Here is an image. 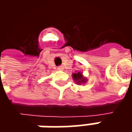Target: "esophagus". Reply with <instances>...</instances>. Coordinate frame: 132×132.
<instances>
[{"instance_id":"esophagus-1","label":"esophagus","mask_w":132,"mask_h":132,"mask_svg":"<svg viewBox=\"0 0 132 132\" xmlns=\"http://www.w3.org/2000/svg\"><path fill=\"white\" fill-rule=\"evenodd\" d=\"M64 68L62 67V66H59V67H58V70H63Z\"/></svg>"}]
</instances>
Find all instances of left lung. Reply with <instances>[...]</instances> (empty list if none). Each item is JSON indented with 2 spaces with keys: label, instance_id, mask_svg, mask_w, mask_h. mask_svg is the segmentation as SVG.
I'll return each mask as SVG.
<instances>
[{
  "label": "left lung",
  "instance_id": "obj_1",
  "mask_svg": "<svg viewBox=\"0 0 132 132\" xmlns=\"http://www.w3.org/2000/svg\"><path fill=\"white\" fill-rule=\"evenodd\" d=\"M72 77H73V79L74 80L75 83L78 85L84 84L87 82V77L84 76V75L81 71H78V70L76 71L75 73L72 74Z\"/></svg>",
  "mask_w": 132,
  "mask_h": 132
}]
</instances>
